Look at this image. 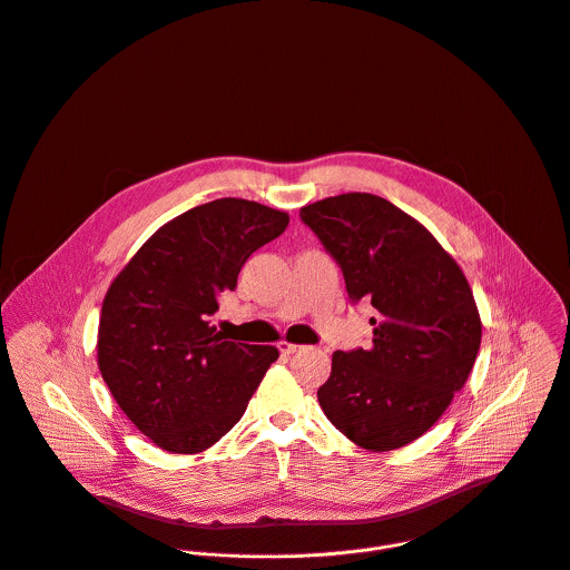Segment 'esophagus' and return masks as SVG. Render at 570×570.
I'll list each match as a JSON object with an SVG mask.
<instances>
[{
  "mask_svg": "<svg viewBox=\"0 0 570 570\" xmlns=\"http://www.w3.org/2000/svg\"><path fill=\"white\" fill-rule=\"evenodd\" d=\"M278 352H281L283 356H292L294 352H298V345H294V343H289V341H281V343H278Z\"/></svg>",
  "mask_w": 570,
  "mask_h": 570,
  "instance_id": "obj_1",
  "label": "esophagus"
}]
</instances>
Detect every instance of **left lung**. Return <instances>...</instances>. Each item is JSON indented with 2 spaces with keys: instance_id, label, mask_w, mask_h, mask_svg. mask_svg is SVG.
Listing matches in <instances>:
<instances>
[{
  "instance_id": "8db88e82",
  "label": "left lung",
  "mask_w": 570,
  "mask_h": 570,
  "mask_svg": "<svg viewBox=\"0 0 570 570\" xmlns=\"http://www.w3.org/2000/svg\"><path fill=\"white\" fill-rule=\"evenodd\" d=\"M301 218L341 265L350 298L379 312L370 350L334 352L321 409L354 444L400 449L440 420L475 365L471 285L420 220L376 194L330 196Z\"/></svg>"
}]
</instances>
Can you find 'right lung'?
Returning <instances> with one entry per match:
<instances>
[{"label": "right lung", "instance_id": "1", "mask_svg": "<svg viewBox=\"0 0 570 570\" xmlns=\"http://www.w3.org/2000/svg\"><path fill=\"white\" fill-rule=\"evenodd\" d=\"M289 225V214L216 198L161 225L110 283L97 365L128 420L170 453H200L245 413L272 345L232 343L209 318L236 289L245 261Z\"/></svg>", "mask_w": 570, "mask_h": 570}]
</instances>
